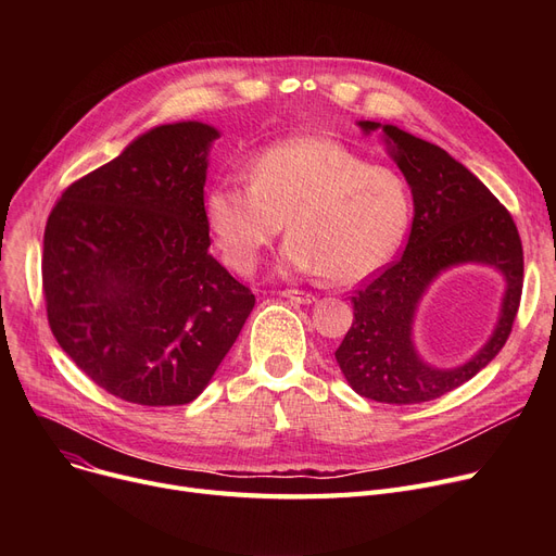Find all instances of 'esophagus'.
<instances>
[{"mask_svg":"<svg viewBox=\"0 0 556 556\" xmlns=\"http://www.w3.org/2000/svg\"><path fill=\"white\" fill-rule=\"evenodd\" d=\"M281 298L295 302V304H311V302H315V295L306 293V290H281Z\"/></svg>","mask_w":556,"mask_h":556,"instance_id":"1","label":"esophagus"}]
</instances>
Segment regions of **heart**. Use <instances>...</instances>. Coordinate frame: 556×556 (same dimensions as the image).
<instances>
[{"mask_svg":"<svg viewBox=\"0 0 556 556\" xmlns=\"http://www.w3.org/2000/svg\"><path fill=\"white\" fill-rule=\"evenodd\" d=\"M245 178L248 185L218 180L204 198L216 248L233 273H254L286 220L283 268L352 286L386 266L410 227L403 175L329 137L266 146L248 162Z\"/></svg>","mask_w":556,"mask_h":556,"instance_id":"obj_1","label":"heart"}]
</instances>
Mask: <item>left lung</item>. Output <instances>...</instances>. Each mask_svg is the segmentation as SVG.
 I'll return each instance as SVG.
<instances>
[{"label": "left lung", "instance_id": "8db88e82", "mask_svg": "<svg viewBox=\"0 0 556 556\" xmlns=\"http://www.w3.org/2000/svg\"><path fill=\"white\" fill-rule=\"evenodd\" d=\"M358 126L365 132L381 128L376 122ZM383 132L413 189V229L403 254L354 293V323L336 349V361L361 396L410 405L444 396L498 356L520 306L522 243L511 214L469 168L396 126H383ZM459 262L501 269L508 290L500 325L481 352L455 370H437L414 349V311L431 279Z\"/></svg>", "mask_w": 556, "mask_h": 556}]
</instances>
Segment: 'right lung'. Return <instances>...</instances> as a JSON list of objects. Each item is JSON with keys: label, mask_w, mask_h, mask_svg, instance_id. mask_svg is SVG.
<instances>
[{"label": "right lung", "mask_w": 556, "mask_h": 556, "mask_svg": "<svg viewBox=\"0 0 556 556\" xmlns=\"http://www.w3.org/2000/svg\"><path fill=\"white\" fill-rule=\"evenodd\" d=\"M214 139L207 124L157 126L72 182L47 220L51 333L87 378L128 403L193 401L254 308L252 290L210 254Z\"/></svg>", "instance_id": "obj_1"}]
</instances>
